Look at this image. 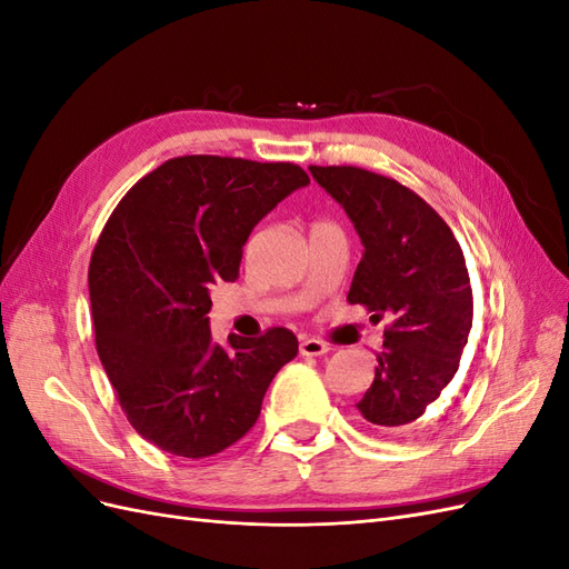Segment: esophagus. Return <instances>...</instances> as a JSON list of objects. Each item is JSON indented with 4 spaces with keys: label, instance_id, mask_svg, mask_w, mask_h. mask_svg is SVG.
Returning a JSON list of instances; mask_svg holds the SVG:
<instances>
[{
    "label": "esophagus",
    "instance_id": "1",
    "mask_svg": "<svg viewBox=\"0 0 569 569\" xmlns=\"http://www.w3.org/2000/svg\"><path fill=\"white\" fill-rule=\"evenodd\" d=\"M330 351V347H327L325 341L316 339V337H303L301 343H299V353L301 356H322Z\"/></svg>",
    "mask_w": 569,
    "mask_h": 569
}]
</instances>
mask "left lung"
Returning <instances> with one entry per match:
<instances>
[{
	"mask_svg": "<svg viewBox=\"0 0 569 569\" xmlns=\"http://www.w3.org/2000/svg\"><path fill=\"white\" fill-rule=\"evenodd\" d=\"M363 242L349 301L391 318L375 380L356 403L377 432L408 435L435 416L472 330V287L446 220L406 184L356 166H311Z\"/></svg>",
	"mask_w": 569,
	"mask_h": 569,
	"instance_id": "obj_1",
	"label": "left lung"
}]
</instances>
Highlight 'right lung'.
<instances>
[{
  "label": "right lung",
  "mask_w": 569,
  "mask_h": 569,
  "mask_svg": "<svg viewBox=\"0 0 569 569\" xmlns=\"http://www.w3.org/2000/svg\"><path fill=\"white\" fill-rule=\"evenodd\" d=\"M311 178L295 163L178 157L118 201L90 261L94 343L128 422L153 446L206 458L242 439L295 332L211 339L209 289L239 278L256 222Z\"/></svg>",
  "instance_id": "obj_1"
}]
</instances>
